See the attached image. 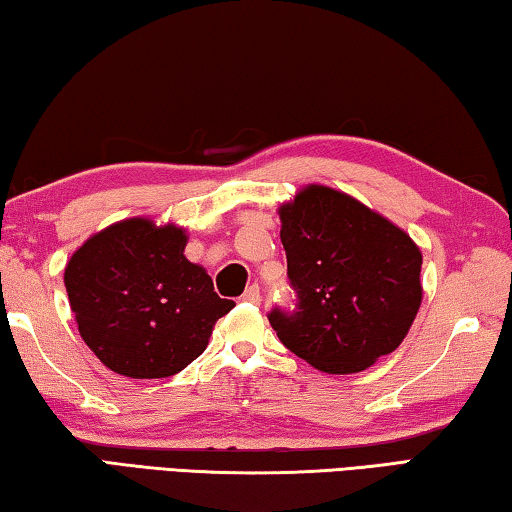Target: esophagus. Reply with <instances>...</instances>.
Returning a JSON list of instances; mask_svg holds the SVG:
<instances>
[{
  "label": "esophagus",
  "instance_id": "1",
  "mask_svg": "<svg viewBox=\"0 0 512 512\" xmlns=\"http://www.w3.org/2000/svg\"><path fill=\"white\" fill-rule=\"evenodd\" d=\"M242 301H249V304H261V288H258L256 283H251V286L242 292Z\"/></svg>",
  "mask_w": 512,
  "mask_h": 512
}]
</instances>
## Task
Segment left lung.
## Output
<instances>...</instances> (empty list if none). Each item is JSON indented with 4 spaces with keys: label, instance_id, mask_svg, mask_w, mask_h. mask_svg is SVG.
<instances>
[{
    "label": "left lung",
    "instance_id": "8db88e82",
    "mask_svg": "<svg viewBox=\"0 0 512 512\" xmlns=\"http://www.w3.org/2000/svg\"><path fill=\"white\" fill-rule=\"evenodd\" d=\"M297 311L267 315L292 354L326 374H354L392 354L422 304V251L404 229L329 186L279 206Z\"/></svg>",
    "mask_w": 512,
    "mask_h": 512
}]
</instances>
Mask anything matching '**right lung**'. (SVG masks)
<instances>
[{
    "mask_svg": "<svg viewBox=\"0 0 512 512\" xmlns=\"http://www.w3.org/2000/svg\"><path fill=\"white\" fill-rule=\"evenodd\" d=\"M188 233L172 222L129 217L106 226L65 265L79 333L102 363L129 379H165L204 354L233 301L190 263Z\"/></svg>",
    "mask_w": 512,
    "mask_h": 512,
    "instance_id": "right-lung-1",
    "label": "right lung"
}]
</instances>
